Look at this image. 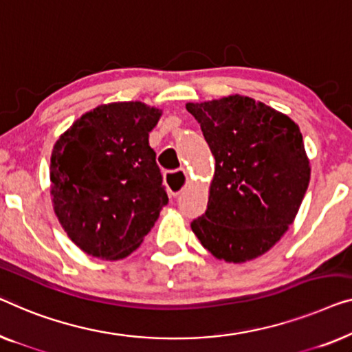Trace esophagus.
<instances>
[{
    "label": "esophagus",
    "instance_id": "34e87169",
    "mask_svg": "<svg viewBox=\"0 0 352 352\" xmlns=\"http://www.w3.org/2000/svg\"><path fill=\"white\" fill-rule=\"evenodd\" d=\"M165 182H166V187H168V192H170V195L177 197L188 184V176L184 170L170 171V173H166Z\"/></svg>",
    "mask_w": 352,
    "mask_h": 352
}]
</instances>
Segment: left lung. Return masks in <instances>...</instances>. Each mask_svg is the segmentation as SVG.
<instances>
[{
	"mask_svg": "<svg viewBox=\"0 0 352 352\" xmlns=\"http://www.w3.org/2000/svg\"><path fill=\"white\" fill-rule=\"evenodd\" d=\"M216 160L208 210L192 232L219 261L243 263L276 244L309 184L298 125L243 95L187 103Z\"/></svg>",
	"mask_w": 352,
	"mask_h": 352,
	"instance_id": "8db88e82",
	"label": "left lung"
}]
</instances>
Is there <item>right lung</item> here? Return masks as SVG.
Returning a JSON list of instances; mask_svg holds the SVG:
<instances>
[{
	"mask_svg": "<svg viewBox=\"0 0 352 352\" xmlns=\"http://www.w3.org/2000/svg\"><path fill=\"white\" fill-rule=\"evenodd\" d=\"M162 111L141 101L101 104L55 142L50 195L60 226L80 251L130 256L168 203L149 133Z\"/></svg>",
	"mask_w": 352,
	"mask_h": 352,
	"instance_id": "right-lung-1",
	"label": "right lung"
}]
</instances>
